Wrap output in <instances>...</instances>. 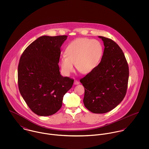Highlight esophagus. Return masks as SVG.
I'll return each mask as SVG.
<instances>
[{"label":"esophagus","mask_w":149,"mask_h":149,"mask_svg":"<svg viewBox=\"0 0 149 149\" xmlns=\"http://www.w3.org/2000/svg\"><path fill=\"white\" fill-rule=\"evenodd\" d=\"M74 85H79V82L77 80H74Z\"/></svg>","instance_id":"obj_1"}]
</instances>
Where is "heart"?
<instances>
[{
  "label": "heart",
  "instance_id": "b5f03b06",
  "mask_svg": "<svg viewBox=\"0 0 149 149\" xmlns=\"http://www.w3.org/2000/svg\"><path fill=\"white\" fill-rule=\"evenodd\" d=\"M65 54L60 61L64 75L68 76L74 71V64L80 72L87 74L100 64L103 54V46L99 40L79 38L67 46Z\"/></svg>",
  "mask_w": 149,
  "mask_h": 149
}]
</instances>
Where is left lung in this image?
I'll return each mask as SVG.
<instances>
[{
	"instance_id": "obj_1",
	"label": "left lung",
	"mask_w": 149,
	"mask_h": 149,
	"mask_svg": "<svg viewBox=\"0 0 149 149\" xmlns=\"http://www.w3.org/2000/svg\"><path fill=\"white\" fill-rule=\"evenodd\" d=\"M104 43L99 65L80 79L85 88L83 102L95 113L108 112L123 100L127 89L129 69L125 54L119 45L109 38L99 36Z\"/></svg>"
}]
</instances>
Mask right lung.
<instances>
[{"mask_svg": "<svg viewBox=\"0 0 149 149\" xmlns=\"http://www.w3.org/2000/svg\"><path fill=\"white\" fill-rule=\"evenodd\" d=\"M67 36L38 38L24 50L18 68L21 95L30 109L39 116H50L62 106L64 95L74 80L63 77L58 66L61 46Z\"/></svg>", "mask_w": 149, "mask_h": 149, "instance_id": "right-lung-1", "label": "right lung"}]
</instances>
